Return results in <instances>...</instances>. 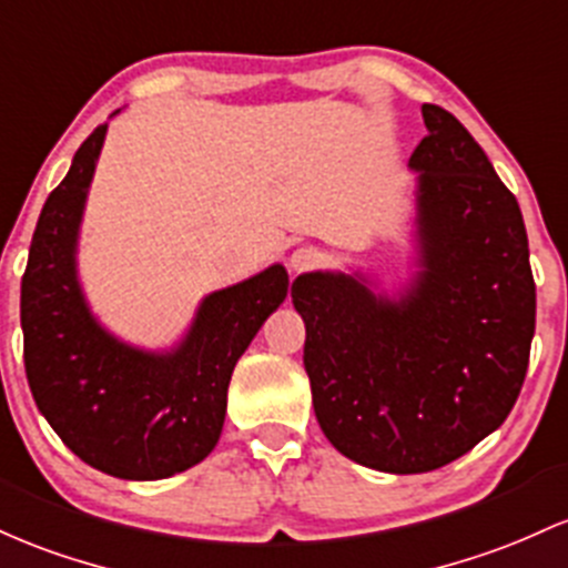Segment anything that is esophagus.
<instances>
[{
	"instance_id": "34e87169",
	"label": "esophagus",
	"mask_w": 568,
	"mask_h": 568,
	"mask_svg": "<svg viewBox=\"0 0 568 568\" xmlns=\"http://www.w3.org/2000/svg\"><path fill=\"white\" fill-rule=\"evenodd\" d=\"M321 258H323V253L317 251V247L304 245V247H298V251L291 253L288 264L294 272H307V270H313V266L321 264Z\"/></svg>"
}]
</instances>
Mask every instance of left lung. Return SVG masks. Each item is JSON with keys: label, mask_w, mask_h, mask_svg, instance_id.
<instances>
[{"label": "left lung", "mask_w": 568, "mask_h": 568, "mask_svg": "<svg viewBox=\"0 0 568 568\" xmlns=\"http://www.w3.org/2000/svg\"><path fill=\"white\" fill-rule=\"evenodd\" d=\"M417 272L396 298L364 274L294 280L315 417L342 456L420 475L496 432L523 388L537 321L513 191L453 112L423 104Z\"/></svg>", "instance_id": "8db88e82"}]
</instances>
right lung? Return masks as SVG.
Masks as SVG:
<instances>
[{
  "instance_id": "right-lung-1",
  "label": "right lung",
  "mask_w": 568,
  "mask_h": 568,
  "mask_svg": "<svg viewBox=\"0 0 568 568\" xmlns=\"http://www.w3.org/2000/svg\"><path fill=\"white\" fill-rule=\"evenodd\" d=\"M108 123L74 153L37 221L21 280L23 364L37 407L80 460L121 479H164L213 453L240 355L288 296L280 264L204 296L164 353L99 326L78 280V234Z\"/></svg>"
}]
</instances>
